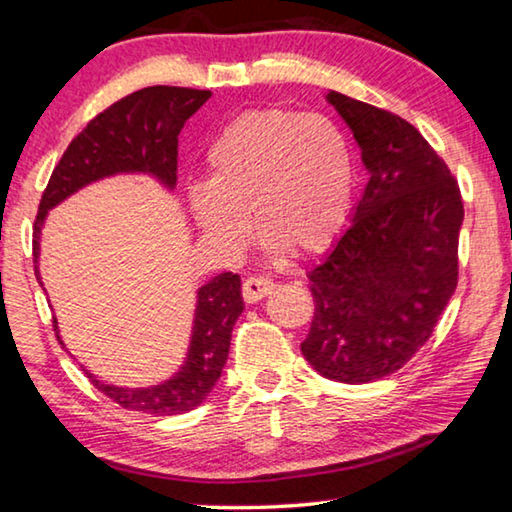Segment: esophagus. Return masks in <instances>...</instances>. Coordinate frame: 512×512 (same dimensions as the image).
<instances>
[{"instance_id": "esophagus-1", "label": "esophagus", "mask_w": 512, "mask_h": 512, "mask_svg": "<svg viewBox=\"0 0 512 512\" xmlns=\"http://www.w3.org/2000/svg\"><path fill=\"white\" fill-rule=\"evenodd\" d=\"M274 290V281L270 279H263V277H249L242 283V297H245V302L254 304L258 300H263L265 295H270Z\"/></svg>"}]
</instances>
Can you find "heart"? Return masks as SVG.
<instances>
[{
	"mask_svg": "<svg viewBox=\"0 0 512 512\" xmlns=\"http://www.w3.org/2000/svg\"><path fill=\"white\" fill-rule=\"evenodd\" d=\"M208 183L190 187L192 215L212 240L238 247L247 215L274 251L295 256L332 247L355 199V153L322 114L249 109L210 141Z\"/></svg>",
	"mask_w": 512,
	"mask_h": 512,
	"instance_id": "obj_1",
	"label": "heart"
}]
</instances>
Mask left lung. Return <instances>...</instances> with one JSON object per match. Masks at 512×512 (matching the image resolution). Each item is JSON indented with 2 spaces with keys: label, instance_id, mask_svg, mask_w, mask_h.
Returning a JSON list of instances; mask_svg holds the SVG:
<instances>
[{
  "label": "left lung",
  "instance_id": "obj_1",
  "mask_svg": "<svg viewBox=\"0 0 512 512\" xmlns=\"http://www.w3.org/2000/svg\"><path fill=\"white\" fill-rule=\"evenodd\" d=\"M368 185L352 224L309 272L316 313L302 355L329 380L366 384L403 368L458 286L465 217L458 180L412 123L329 91Z\"/></svg>",
  "mask_w": 512,
  "mask_h": 512
}]
</instances>
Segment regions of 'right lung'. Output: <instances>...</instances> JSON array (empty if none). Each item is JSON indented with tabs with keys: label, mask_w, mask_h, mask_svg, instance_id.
Masks as SVG:
<instances>
[{
	"label": "right lung",
	"mask_w": 512,
	"mask_h": 512,
	"mask_svg": "<svg viewBox=\"0 0 512 512\" xmlns=\"http://www.w3.org/2000/svg\"><path fill=\"white\" fill-rule=\"evenodd\" d=\"M210 91L185 86H148L116 100L77 135L66 148L38 203L34 222V263L41 254V229L47 210L80 187L114 174L144 171L167 187L176 185L178 135L194 112H199ZM38 274V265L34 267ZM41 283V277H38ZM245 309L240 277L217 274L199 288L190 352L183 368L171 380L148 389H123L93 377V387L132 412L155 416L185 414L199 407L222 375L231 348V332ZM54 332L59 338L57 320Z\"/></svg>",
	"instance_id": "1"
}]
</instances>
